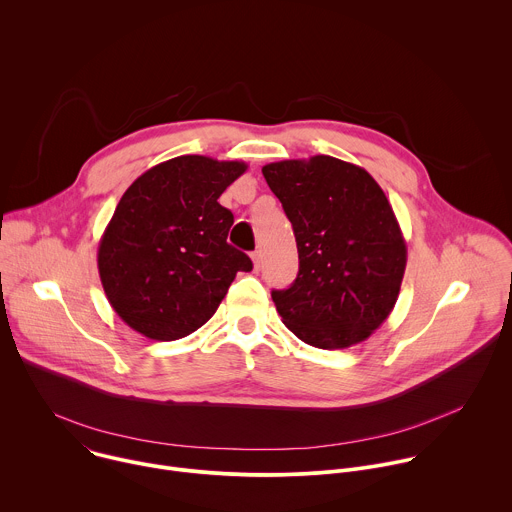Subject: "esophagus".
<instances>
[{
    "label": "esophagus",
    "instance_id": "esophagus-1",
    "mask_svg": "<svg viewBox=\"0 0 512 512\" xmlns=\"http://www.w3.org/2000/svg\"><path fill=\"white\" fill-rule=\"evenodd\" d=\"M251 259H253V269H255V271H259V269H261V263H263L261 251H255V253L251 255Z\"/></svg>",
    "mask_w": 512,
    "mask_h": 512
}]
</instances>
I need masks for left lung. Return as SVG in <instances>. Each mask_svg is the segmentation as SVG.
Segmentation results:
<instances>
[{
	"instance_id": "8db88e82",
	"label": "left lung",
	"mask_w": 512,
	"mask_h": 512,
	"mask_svg": "<svg viewBox=\"0 0 512 512\" xmlns=\"http://www.w3.org/2000/svg\"><path fill=\"white\" fill-rule=\"evenodd\" d=\"M261 170L299 253L291 287L271 291L277 313L313 348L364 342L394 309L406 271V241L388 197L368 170L325 154Z\"/></svg>"
}]
</instances>
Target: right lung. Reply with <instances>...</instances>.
Instances as JSON below:
<instances>
[{"instance_id": "1", "label": "right lung", "mask_w": 512, "mask_h": 512, "mask_svg": "<svg viewBox=\"0 0 512 512\" xmlns=\"http://www.w3.org/2000/svg\"><path fill=\"white\" fill-rule=\"evenodd\" d=\"M247 170L185 154L148 168L122 195L98 245L104 293L144 337L173 342L205 325L251 259L227 243L219 197Z\"/></svg>"}]
</instances>
